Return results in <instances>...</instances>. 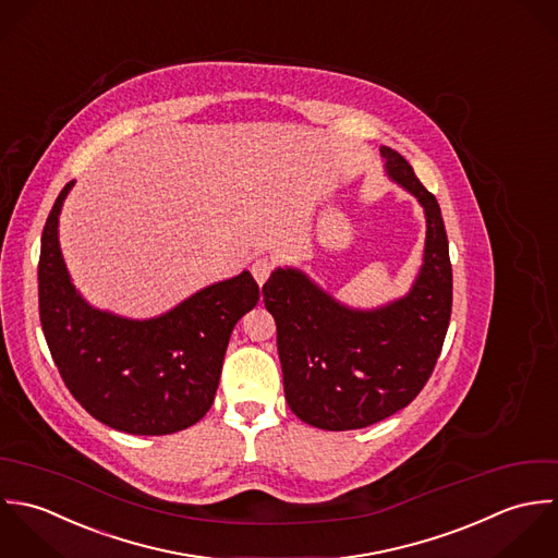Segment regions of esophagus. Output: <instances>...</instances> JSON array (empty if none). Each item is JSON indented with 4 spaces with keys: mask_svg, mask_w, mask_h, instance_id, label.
Instances as JSON below:
<instances>
[{
    "mask_svg": "<svg viewBox=\"0 0 558 558\" xmlns=\"http://www.w3.org/2000/svg\"><path fill=\"white\" fill-rule=\"evenodd\" d=\"M271 269H274V265H271V260L269 258H256L254 263H252V276H254V280L263 287L265 284V280L269 278V274H271Z\"/></svg>",
    "mask_w": 558,
    "mask_h": 558,
    "instance_id": "34e87169",
    "label": "esophagus"
}]
</instances>
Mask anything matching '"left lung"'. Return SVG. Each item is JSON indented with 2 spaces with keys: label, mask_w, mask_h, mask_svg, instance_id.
Segmentation results:
<instances>
[{
  "label": "left lung",
  "mask_w": 558,
  "mask_h": 558,
  "mask_svg": "<svg viewBox=\"0 0 558 558\" xmlns=\"http://www.w3.org/2000/svg\"><path fill=\"white\" fill-rule=\"evenodd\" d=\"M386 174L425 211L423 265L403 298L351 308L298 267H276L263 284L276 319L284 397L291 412L326 432L375 425L410 405L445 344L452 269L440 205L397 150L381 146Z\"/></svg>",
  "instance_id": "8db88e82"
}]
</instances>
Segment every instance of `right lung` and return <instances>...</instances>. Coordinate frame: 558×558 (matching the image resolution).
Wrapping results in <instances>:
<instances>
[{"mask_svg":"<svg viewBox=\"0 0 558 558\" xmlns=\"http://www.w3.org/2000/svg\"><path fill=\"white\" fill-rule=\"evenodd\" d=\"M69 183L43 230L38 311L51 357L80 405L133 436H168L211 408L234 324L256 306L250 271L214 282L168 313L126 319L90 306L66 269L58 223Z\"/></svg>","mask_w":558,"mask_h":558,"instance_id":"obj_1","label":"right lung"}]
</instances>
